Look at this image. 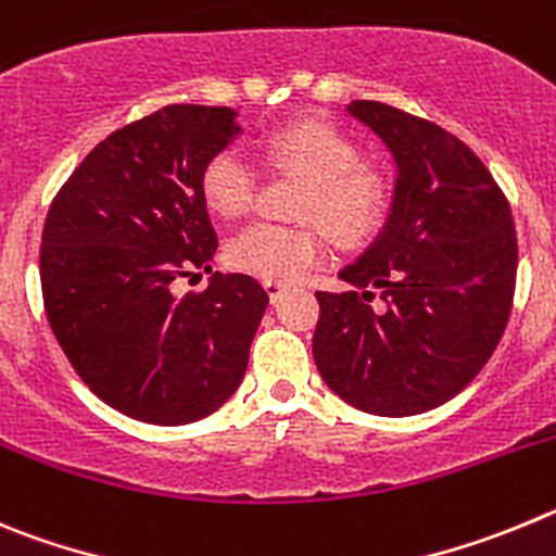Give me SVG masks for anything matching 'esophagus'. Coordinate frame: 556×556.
Instances as JSON below:
<instances>
[{
    "instance_id": "34e87169",
    "label": "esophagus",
    "mask_w": 556,
    "mask_h": 556,
    "mask_svg": "<svg viewBox=\"0 0 556 556\" xmlns=\"http://www.w3.org/2000/svg\"><path fill=\"white\" fill-rule=\"evenodd\" d=\"M263 288H266V293H268V299H271V302H277L282 293H288V285L277 282V279H266V282H263Z\"/></svg>"
}]
</instances>
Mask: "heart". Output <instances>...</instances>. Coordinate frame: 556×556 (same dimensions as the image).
<instances>
[{
  "instance_id": "b5f03b06",
  "label": "heart",
  "mask_w": 556,
  "mask_h": 556,
  "mask_svg": "<svg viewBox=\"0 0 556 556\" xmlns=\"http://www.w3.org/2000/svg\"><path fill=\"white\" fill-rule=\"evenodd\" d=\"M271 166L307 177L296 204L299 218H315L343 243H359L384 213V182L363 166L357 143L324 122H296L266 138ZM202 197L224 218L243 216L254 202L257 174L241 149H222L204 163ZM327 257L318 224H249L227 247L229 266L263 279L290 282Z\"/></svg>"
}]
</instances>
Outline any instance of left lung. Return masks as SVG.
Here are the masks:
<instances>
[{"mask_svg": "<svg viewBox=\"0 0 556 556\" xmlns=\"http://www.w3.org/2000/svg\"><path fill=\"white\" fill-rule=\"evenodd\" d=\"M346 113L384 143L396 182L371 247L340 268L352 288L315 293L313 357L343 402L404 418L457 396L496 352L518 243L507 199L452 132L368 99Z\"/></svg>", "mask_w": 556, "mask_h": 556, "instance_id": "8db88e82", "label": "left lung"}]
</instances>
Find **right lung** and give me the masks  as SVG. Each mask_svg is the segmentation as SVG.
<instances>
[{"instance_id": "obj_1", "label": "right lung", "mask_w": 556, "mask_h": 556, "mask_svg": "<svg viewBox=\"0 0 556 556\" xmlns=\"http://www.w3.org/2000/svg\"><path fill=\"white\" fill-rule=\"evenodd\" d=\"M238 135L232 108L168 104L108 135L49 207V327L79 379L135 421H202L247 374L263 285L216 271L202 293L174 290L210 271L218 238L199 179Z\"/></svg>"}]
</instances>
